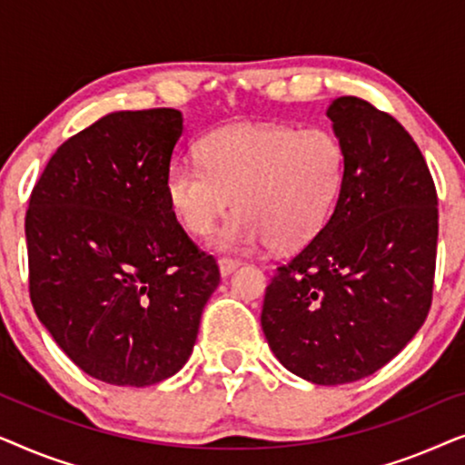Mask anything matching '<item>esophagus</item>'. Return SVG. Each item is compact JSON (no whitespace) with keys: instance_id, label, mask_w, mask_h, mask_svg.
I'll return each instance as SVG.
<instances>
[{"instance_id":"esophagus-1","label":"esophagus","mask_w":465,"mask_h":465,"mask_svg":"<svg viewBox=\"0 0 465 465\" xmlns=\"http://www.w3.org/2000/svg\"><path fill=\"white\" fill-rule=\"evenodd\" d=\"M218 266H220V275L222 277H228L231 275V272H234L241 266V262L239 260H232V258H222L220 262H218Z\"/></svg>"}]
</instances>
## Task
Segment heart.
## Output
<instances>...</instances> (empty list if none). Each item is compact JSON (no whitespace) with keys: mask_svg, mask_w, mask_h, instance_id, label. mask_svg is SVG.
<instances>
[{"mask_svg":"<svg viewBox=\"0 0 465 465\" xmlns=\"http://www.w3.org/2000/svg\"><path fill=\"white\" fill-rule=\"evenodd\" d=\"M201 154L203 163L169 164L171 207L186 231L203 237L237 203L241 213L213 237L215 247L231 252L307 245L326 226L345 177L341 139L322 126H222L203 139Z\"/></svg>","mask_w":465,"mask_h":465,"instance_id":"heart-1","label":"heart"}]
</instances>
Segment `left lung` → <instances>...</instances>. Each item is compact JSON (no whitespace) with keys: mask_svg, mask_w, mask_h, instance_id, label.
Instances as JSON below:
<instances>
[{"mask_svg":"<svg viewBox=\"0 0 465 465\" xmlns=\"http://www.w3.org/2000/svg\"><path fill=\"white\" fill-rule=\"evenodd\" d=\"M345 177L326 226L279 266L262 330L275 358L317 385L353 383L396 358L431 304L438 196L421 150L358 97L328 107Z\"/></svg>","mask_w":465,"mask_h":465,"instance_id":"1","label":"left lung"}]
</instances>
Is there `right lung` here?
<instances>
[{
  "label": "right lung",
  "instance_id": "1",
  "mask_svg": "<svg viewBox=\"0 0 465 465\" xmlns=\"http://www.w3.org/2000/svg\"><path fill=\"white\" fill-rule=\"evenodd\" d=\"M182 131L171 107L107 114L54 152L31 193V304L67 358L104 383L173 377L220 283L167 194Z\"/></svg>",
  "mask_w": 465,
  "mask_h": 465
}]
</instances>
